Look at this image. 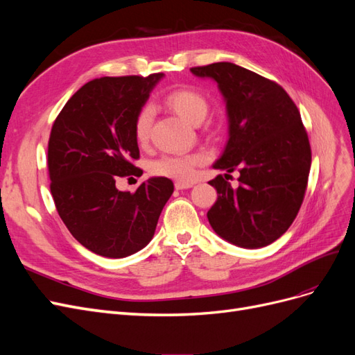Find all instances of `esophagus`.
<instances>
[{
    "mask_svg": "<svg viewBox=\"0 0 355 355\" xmlns=\"http://www.w3.org/2000/svg\"><path fill=\"white\" fill-rule=\"evenodd\" d=\"M192 187H194V184H192V182H184V180L175 182V188L176 189H188V188H192Z\"/></svg>",
    "mask_w": 355,
    "mask_h": 355,
    "instance_id": "34e87169",
    "label": "esophagus"
}]
</instances>
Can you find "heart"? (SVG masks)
Masks as SVG:
<instances>
[{
    "label": "heart",
    "mask_w": 355,
    "mask_h": 355,
    "mask_svg": "<svg viewBox=\"0 0 355 355\" xmlns=\"http://www.w3.org/2000/svg\"><path fill=\"white\" fill-rule=\"evenodd\" d=\"M166 103L180 118L189 124H200L209 112V101L202 93L192 89H179L167 94ZM154 121V106L145 103L135 118V137L139 145H146L151 136ZM204 154H180L163 155L153 161L151 173L161 178L176 180H189L196 173V167L204 163Z\"/></svg>",
    "instance_id": "obj_1"
}]
</instances>
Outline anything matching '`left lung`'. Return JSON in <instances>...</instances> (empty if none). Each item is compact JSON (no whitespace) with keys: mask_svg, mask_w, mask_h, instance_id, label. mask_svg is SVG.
Masks as SVG:
<instances>
[{"mask_svg":"<svg viewBox=\"0 0 355 355\" xmlns=\"http://www.w3.org/2000/svg\"><path fill=\"white\" fill-rule=\"evenodd\" d=\"M211 78L227 103L230 139L209 184L218 200L207 211L213 231L231 244L259 249L288 230L302 206L311 146L295 102L277 83L231 62L191 68ZM241 171L239 189L227 182Z\"/></svg>","mask_w":355,"mask_h":355,"instance_id":"8db88e82","label":"left lung"}]
</instances>
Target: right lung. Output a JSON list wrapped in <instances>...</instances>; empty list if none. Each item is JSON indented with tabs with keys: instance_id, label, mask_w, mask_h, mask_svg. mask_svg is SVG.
Listing matches in <instances>:
<instances>
[{
	"instance_id": "right-lung-1",
	"label": "right lung",
	"mask_w": 355,
	"mask_h": 355,
	"mask_svg": "<svg viewBox=\"0 0 355 355\" xmlns=\"http://www.w3.org/2000/svg\"><path fill=\"white\" fill-rule=\"evenodd\" d=\"M164 73L102 77L75 93L53 123L50 191L60 219L85 249L105 257L130 256L153 240L173 182L151 178L135 192L115 180L142 176L135 118Z\"/></svg>"
}]
</instances>
